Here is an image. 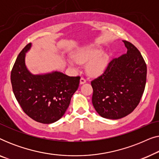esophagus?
<instances>
[{
	"label": "esophagus",
	"instance_id": "obj_1",
	"mask_svg": "<svg viewBox=\"0 0 159 159\" xmlns=\"http://www.w3.org/2000/svg\"><path fill=\"white\" fill-rule=\"evenodd\" d=\"M86 82V80L84 79V77H81L80 78V84H84Z\"/></svg>",
	"mask_w": 159,
	"mask_h": 159
}]
</instances>
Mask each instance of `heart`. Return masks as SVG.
<instances>
[{"mask_svg":"<svg viewBox=\"0 0 159 159\" xmlns=\"http://www.w3.org/2000/svg\"><path fill=\"white\" fill-rule=\"evenodd\" d=\"M103 53V50L99 48L85 47L75 51L72 55L73 60H67V64L70 68L75 69L76 63L87 64V71L89 75L95 76L103 73L107 66V57Z\"/></svg>","mask_w":159,"mask_h":159,"instance_id":"obj_1","label":"heart"}]
</instances>
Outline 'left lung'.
Segmentation results:
<instances>
[{
    "label": "left lung",
    "instance_id": "1",
    "mask_svg": "<svg viewBox=\"0 0 159 159\" xmlns=\"http://www.w3.org/2000/svg\"><path fill=\"white\" fill-rule=\"evenodd\" d=\"M123 42L127 53L111 61L104 72L91 82L93 105L106 119H119L133 111L146 83L147 66L142 55L131 43Z\"/></svg>",
    "mask_w": 159,
    "mask_h": 159
}]
</instances>
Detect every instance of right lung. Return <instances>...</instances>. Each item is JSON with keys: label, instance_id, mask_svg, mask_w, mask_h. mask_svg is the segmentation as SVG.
Listing matches in <instances>:
<instances>
[{"label": "right lung", "instance_id": "1", "mask_svg": "<svg viewBox=\"0 0 159 159\" xmlns=\"http://www.w3.org/2000/svg\"><path fill=\"white\" fill-rule=\"evenodd\" d=\"M29 43L19 54L11 73L14 94L24 112L43 124L56 122L64 116L80 84V77L60 71L33 75L25 64Z\"/></svg>", "mask_w": 159, "mask_h": 159}]
</instances>
